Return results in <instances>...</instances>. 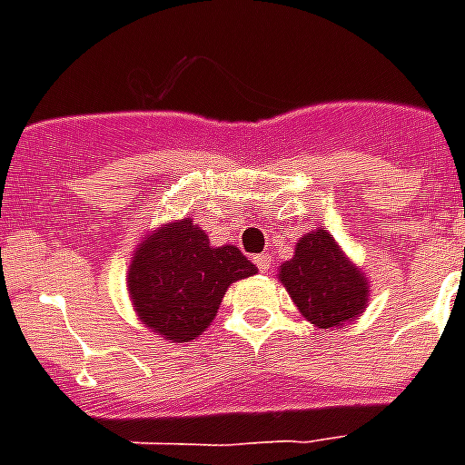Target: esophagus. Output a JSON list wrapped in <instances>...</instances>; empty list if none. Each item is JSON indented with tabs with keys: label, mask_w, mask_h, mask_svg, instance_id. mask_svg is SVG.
I'll return each instance as SVG.
<instances>
[{
	"label": "esophagus",
	"mask_w": 465,
	"mask_h": 465,
	"mask_svg": "<svg viewBox=\"0 0 465 465\" xmlns=\"http://www.w3.org/2000/svg\"><path fill=\"white\" fill-rule=\"evenodd\" d=\"M254 263L259 266L261 273H268V268H271V256H268V254L254 256Z\"/></svg>",
	"instance_id": "esophagus-1"
}]
</instances>
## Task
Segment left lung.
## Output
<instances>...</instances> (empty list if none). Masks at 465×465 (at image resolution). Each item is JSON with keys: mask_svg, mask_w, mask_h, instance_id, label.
Returning a JSON list of instances; mask_svg holds the SVG:
<instances>
[{"mask_svg": "<svg viewBox=\"0 0 465 465\" xmlns=\"http://www.w3.org/2000/svg\"><path fill=\"white\" fill-rule=\"evenodd\" d=\"M302 316L318 328H340L368 306V280L344 256L335 237L311 230L294 247V256L278 271Z\"/></svg>", "mask_w": 465, "mask_h": 465, "instance_id": "left-lung-1", "label": "left lung"}]
</instances>
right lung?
<instances>
[{
    "label": "right lung",
    "instance_id": "1",
    "mask_svg": "<svg viewBox=\"0 0 465 465\" xmlns=\"http://www.w3.org/2000/svg\"><path fill=\"white\" fill-rule=\"evenodd\" d=\"M254 273L240 249L211 247L204 230L183 218L142 237L130 261L128 294L152 332L190 342L216 318L225 290Z\"/></svg>",
    "mask_w": 465,
    "mask_h": 465
}]
</instances>
